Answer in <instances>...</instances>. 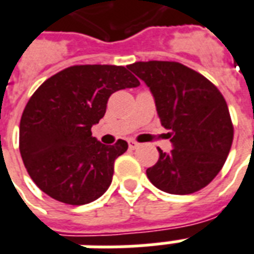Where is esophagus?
Wrapping results in <instances>:
<instances>
[{"label": "esophagus", "instance_id": "obj_1", "mask_svg": "<svg viewBox=\"0 0 254 254\" xmlns=\"http://www.w3.org/2000/svg\"><path fill=\"white\" fill-rule=\"evenodd\" d=\"M127 144H129V148H130V149H136V148H138V146H140V144L134 141V140H129V141H127Z\"/></svg>", "mask_w": 254, "mask_h": 254}]
</instances>
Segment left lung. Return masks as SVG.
I'll return each mask as SVG.
<instances>
[{
  "instance_id": "1",
  "label": "left lung",
  "mask_w": 254,
  "mask_h": 254,
  "mask_svg": "<svg viewBox=\"0 0 254 254\" xmlns=\"http://www.w3.org/2000/svg\"><path fill=\"white\" fill-rule=\"evenodd\" d=\"M149 87L161 125L170 132L172 151L159 149L146 170L151 183L164 192L192 194L218 175L233 142L226 101L203 75L176 62H137L127 65Z\"/></svg>"
}]
</instances>
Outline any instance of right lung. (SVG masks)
I'll return each mask as SVG.
<instances>
[{"label":"right lung","mask_w":254,"mask_h":254,"mask_svg":"<svg viewBox=\"0 0 254 254\" xmlns=\"http://www.w3.org/2000/svg\"><path fill=\"white\" fill-rule=\"evenodd\" d=\"M138 84L122 65L86 64L60 71L35 91L20 121V153L43 192L75 206L106 192L127 142L105 145L91 127L105 116L113 93Z\"/></svg>","instance_id":"obj_1"}]
</instances>
